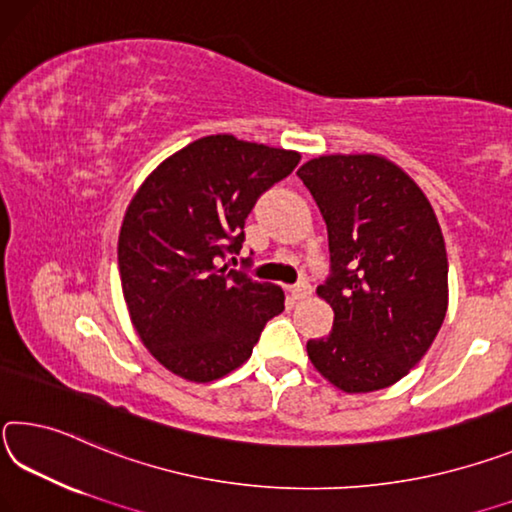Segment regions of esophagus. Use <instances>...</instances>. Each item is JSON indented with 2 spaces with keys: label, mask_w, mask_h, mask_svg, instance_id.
<instances>
[{
  "label": "esophagus",
  "mask_w": 512,
  "mask_h": 512,
  "mask_svg": "<svg viewBox=\"0 0 512 512\" xmlns=\"http://www.w3.org/2000/svg\"><path fill=\"white\" fill-rule=\"evenodd\" d=\"M311 286H308L306 281H299L297 286H292L290 288V295H292V299H297V301H304V299H308L311 297Z\"/></svg>",
  "instance_id": "1"
}]
</instances>
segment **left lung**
Listing matches in <instances>:
<instances>
[{
  "instance_id": "obj_1",
  "label": "left lung",
  "mask_w": 512,
  "mask_h": 512,
  "mask_svg": "<svg viewBox=\"0 0 512 512\" xmlns=\"http://www.w3.org/2000/svg\"><path fill=\"white\" fill-rule=\"evenodd\" d=\"M329 231L333 308L326 338L308 340L315 370L342 392H374L413 370L449 304L447 249L422 188L379 154L317 156L297 170Z\"/></svg>"
}]
</instances>
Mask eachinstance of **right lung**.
Masks as SVG:
<instances>
[{
  "mask_svg": "<svg viewBox=\"0 0 512 512\" xmlns=\"http://www.w3.org/2000/svg\"><path fill=\"white\" fill-rule=\"evenodd\" d=\"M299 158L217 133L165 158L133 195L117 240L122 292L142 345L172 374L222 379L286 308L279 286L220 261L242 249L256 199Z\"/></svg>",
  "mask_w": 512,
  "mask_h": 512,
  "instance_id": "1",
  "label": "right lung"
}]
</instances>
